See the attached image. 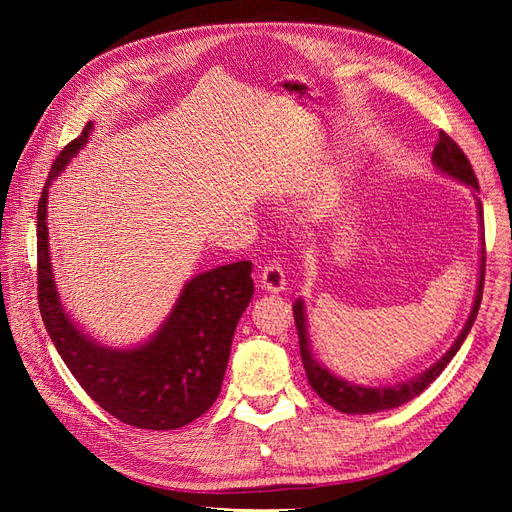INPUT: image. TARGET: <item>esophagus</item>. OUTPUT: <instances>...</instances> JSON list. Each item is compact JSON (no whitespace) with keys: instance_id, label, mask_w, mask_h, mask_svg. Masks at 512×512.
<instances>
[{"instance_id":"obj_1","label":"esophagus","mask_w":512,"mask_h":512,"mask_svg":"<svg viewBox=\"0 0 512 512\" xmlns=\"http://www.w3.org/2000/svg\"><path fill=\"white\" fill-rule=\"evenodd\" d=\"M284 288H286V275L277 262H269L267 267H262L260 290L271 292V294H280V292H284Z\"/></svg>"}]
</instances>
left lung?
Wrapping results in <instances>:
<instances>
[{"label": "left lung", "instance_id": "left-lung-1", "mask_svg": "<svg viewBox=\"0 0 512 512\" xmlns=\"http://www.w3.org/2000/svg\"><path fill=\"white\" fill-rule=\"evenodd\" d=\"M431 162H433V166H436L438 173L472 188L474 198H476L478 181H476L474 170H472V166L466 158V153L459 149V145L453 141L451 136L440 132L438 145H436V149H433ZM476 209H478L480 224H483V205H480L478 198H476ZM483 282H485V237H483V250H480V269H478V284H476L472 312H470L466 324H463V329L457 335L453 346L448 348L429 369L421 371V374L406 380V382H397L393 386H363V384H356V382H348L346 378L335 376L327 365H322L316 359V354L312 350V342H309L305 301L297 299L292 305V312H294V322H297L303 367H305L309 384H312V389L324 401H327L329 406H333L335 410L344 412V414H374V412L391 410V408H399V406L408 404L410 399H414L416 395H421L427 389V386L442 374L444 367L451 363V359L461 348L463 339L468 337L472 324L476 320V314H478L480 299H483Z\"/></svg>", "mask_w": 512, "mask_h": 512}]
</instances>
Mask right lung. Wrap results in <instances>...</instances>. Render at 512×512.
Segmentation results:
<instances>
[{
  "label": "right lung",
  "instance_id": "obj_1",
  "mask_svg": "<svg viewBox=\"0 0 512 512\" xmlns=\"http://www.w3.org/2000/svg\"><path fill=\"white\" fill-rule=\"evenodd\" d=\"M94 123L59 153L38 203V301L44 327L72 376L121 423L168 431L203 416L218 399L232 335L254 297L252 262L190 277L158 331L128 348L83 333L61 303L49 252L46 205L53 181L87 145Z\"/></svg>",
  "mask_w": 512,
  "mask_h": 512
}]
</instances>
